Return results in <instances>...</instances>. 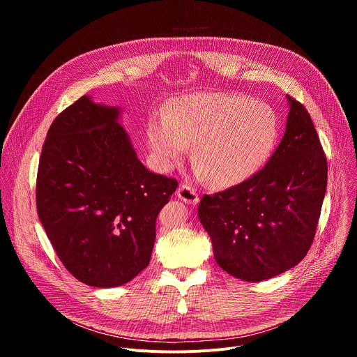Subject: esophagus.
Here are the masks:
<instances>
[{
  "instance_id": "34e87169",
  "label": "esophagus",
  "mask_w": 357,
  "mask_h": 357,
  "mask_svg": "<svg viewBox=\"0 0 357 357\" xmlns=\"http://www.w3.org/2000/svg\"><path fill=\"white\" fill-rule=\"evenodd\" d=\"M176 195L181 200H183L185 203H189V205H196V203L199 202V195L196 193V190L186 183H183L178 188Z\"/></svg>"
}]
</instances>
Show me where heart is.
I'll return each mask as SVG.
<instances>
[{
    "mask_svg": "<svg viewBox=\"0 0 357 357\" xmlns=\"http://www.w3.org/2000/svg\"><path fill=\"white\" fill-rule=\"evenodd\" d=\"M278 135L275 112L264 101L234 93L181 98L169 114L154 116L148 141L162 169L176 165L195 144L200 176L231 186L256 174L270 158Z\"/></svg>",
    "mask_w": 357,
    "mask_h": 357,
    "instance_id": "b5f03b06",
    "label": "heart"
}]
</instances>
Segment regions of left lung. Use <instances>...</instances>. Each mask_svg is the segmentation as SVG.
<instances>
[{"label": "left lung", "instance_id": "8db88e82", "mask_svg": "<svg viewBox=\"0 0 357 357\" xmlns=\"http://www.w3.org/2000/svg\"><path fill=\"white\" fill-rule=\"evenodd\" d=\"M285 134L263 169L202 197L197 215L216 263L250 282L295 267L312 245L328 183V164L310 113L287 96Z\"/></svg>", "mask_w": 357, "mask_h": 357}]
</instances>
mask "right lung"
I'll use <instances>...</instances> for the list:
<instances>
[{"instance_id":"add662e5","label":"right lung","mask_w":357,"mask_h":357,"mask_svg":"<svg viewBox=\"0 0 357 357\" xmlns=\"http://www.w3.org/2000/svg\"><path fill=\"white\" fill-rule=\"evenodd\" d=\"M120 110L83 96L50 124L36 176L39 220L80 282L110 288L151 260L157 216L178 181L137 158Z\"/></svg>"}]
</instances>
